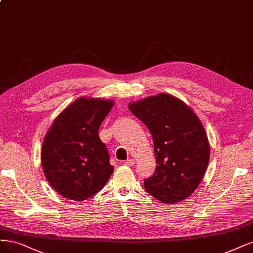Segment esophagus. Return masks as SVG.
<instances>
[{"mask_svg": "<svg viewBox=\"0 0 253 253\" xmlns=\"http://www.w3.org/2000/svg\"><path fill=\"white\" fill-rule=\"evenodd\" d=\"M125 165H126V167H134L135 160L134 159H128V160L125 161Z\"/></svg>", "mask_w": 253, "mask_h": 253, "instance_id": "esophagus-1", "label": "esophagus"}]
</instances>
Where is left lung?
<instances>
[{
	"mask_svg": "<svg viewBox=\"0 0 253 253\" xmlns=\"http://www.w3.org/2000/svg\"><path fill=\"white\" fill-rule=\"evenodd\" d=\"M150 129L157 169L144 188L165 204L188 198L201 183L211 156L205 128L185 102L168 93L128 103Z\"/></svg>",
	"mask_w": 253,
	"mask_h": 253,
	"instance_id": "1",
	"label": "left lung"
}]
</instances>
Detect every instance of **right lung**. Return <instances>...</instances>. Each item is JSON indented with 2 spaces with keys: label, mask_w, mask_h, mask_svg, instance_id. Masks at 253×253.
<instances>
[{
  "label": "right lung",
  "mask_w": 253,
  "mask_h": 253,
  "mask_svg": "<svg viewBox=\"0 0 253 253\" xmlns=\"http://www.w3.org/2000/svg\"><path fill=\"white\" fill-rule=\"evenodd\" d=\"M114 101L80 97L59 113L43 138L42 167L51 187L73 201L97 194L110 179L107 146L98 129Z\"/></svg>",
  "instance_id": "obj_1"
}]
</instances>
